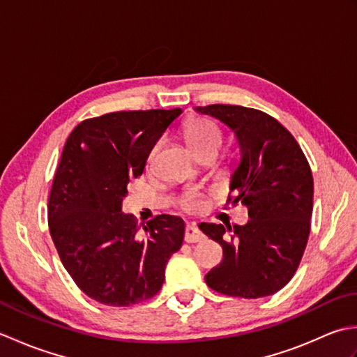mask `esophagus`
<instances>
[{
    "instance_id": "esophagus-1",
    "label": "esophagus",
    "mask_w": 357,
    "mask_h": 357,
    "mask_svg": "<svg viewBox=\"0 0 357 357\" xmlns=\"http://www.w3.org/2000/svg\"><path fill=\"white\" fill-rule=\"evenodd\" d=\"M204 239L202 231L196 224H188L185 227V242H199Z\"/></svg>"
}]
</instances>
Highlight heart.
Listing matches in <instances>:
<instances>
[{
	"label": "heart",
	"instance_id": "heart-1",
	"mask_svg": "<svg viewBox=\"0 0 357 357\" xmlns=\"http://www.w3.org/2000/svg\"><path fill=\"white\" fill-rule=\"evenodd\" d=\"M184 138L187 146L193 150V153H199L207 149H219L221 146V132L219 128L208 119L204 118H192L188 119L184 126ZM159 142H156L150 151V161L153 159ZM181 206L188 211H198L206 206L204 195L196 190V188H187L181 196Z\"/></svg>",
	"mask_w": 357,
	"mask_h": 357
}]
</instances>
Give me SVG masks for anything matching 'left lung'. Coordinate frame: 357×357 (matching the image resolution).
I'll list each match as a JSON object with an SVG mask.
<instances>
[{"instance_id": "8db88e82", "label": "left lung", "mask_w": 357, "mask_h": 357, "mask_svg": "<svg viewBox=\"0 0 357 357\" xmlns=\"http://www.w3.org/2000/svg\"><path fill=\"white\" fill-rule=\"evenodd\" d=\"M221 121L236 138L239 159L230 176V204L248 210L244 225L199 224L222 247V261L206 275L215 291L257 299L284 288L299 262L313 213V174L299 144L267 113L241 105L195 107Z\"/></svg>"}]
</instances>
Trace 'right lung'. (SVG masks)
<instances>
[{
	"label": "right lung",
	"mask_w": 357,
	"mask_h": 357,
	"mask_svg": "<svg viewBox=\"0 0 357 357\" xmlns=\"http://www.w3.org/2000/svg\"><path fill=\"white\" fill-rule=\"evenodd\" d=\"M183 110L115 112L73 128L49 198V229L64 268L89 298L130 307L161 290L185 224L159 215L144 227L123 213L127 184Z\"/></svg>",
	"instance_id": "add662e5"
}]
</instances>
